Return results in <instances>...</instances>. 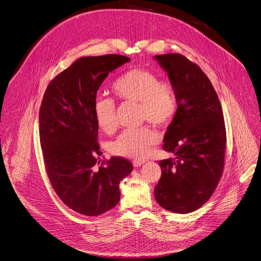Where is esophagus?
<instances>
[{"mask_svg": "<svg viewBox=\"0 0 261 261\" xmlns=\"http://www.w3.org/2000/svg\"><path fill=\"white\" fill-rule=\"evenodd\" d=\"M146 162V160H139V159H135V160H133V165L135 168H138V167H141V165H143L144 163Z\"/></svg>", "mask_w": 261, "mask_h": 261, "instance_id": "34e87169", "label": "esophagus"}]
</instances>
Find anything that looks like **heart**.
I'll list each match as a JSON object with an SVG mask.
<instances>
[{"mask_svg": "<svg viewBox=\"0 0 261 261\" xmlns=\"http://www.w3.org/2000/svg\"><path fill=\"white\" fill-rule=\"evenodd\" d=\"M118 97L139 103V114L143 121L155 125L168 124L174 117L178 102L175 90L168 82H159L156 74L144 68H134L125 73L114 83ZM92 111L99 128L111 132L115 128V104L105 96H98L93 101ZM160 140L159 133L150 127L127 129L110 146L114 155L141 158L150 148Z\"/></svg>", "mask_w": 261, "mask_h": 261, "instance_id": "heart-1", "label": "heart"}]
</instances>
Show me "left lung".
<instances>
[{
    "mask_svg": "<svg viewBox=\"0 0 261 261\" xmlns=\"http://www.w3.org/2000/svg\"><path fill=\"white\" fill-rule=\"evenodd\" d=\"M154 59L168 74L178 102L162 147L175 158L159 162L162 174L155 199L169 211L189 213L209 200L223 173V110L210 80L197 64L174 53Z\"/></svg>",
    "mask_w": 261,
    "mask_h": 261,
    "instance_id": "left-lung-1",
    "label": "left lung"
}]
</instances>
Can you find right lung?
I'll list each match as a JSON object with an SVG mask.
<instances>
[{
  "label": "right lung",
  "mask_w": 261,
  "mask_h": 261,
  "mask_svg": "<svg viewBox=\"0 0 261 261\" xmlns=\"http://www.w3.org/2000/svg\"><path fill=\"white\" fill-rule=\"evenodd\" d=\"M121 55L81 57L46 87L39 110V137L46 173L70 209L97 217L120 201V182L133 165L111 157L100 163L99 126L92 111L97 91L114 69L129 62Z\"/></svg>",
  "instance_id": "1"
}]
</instances>
